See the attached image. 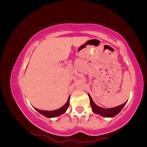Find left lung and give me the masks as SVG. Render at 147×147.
Listing matches in <instances>:
<instances>
[{
	"label": "left lung",
	"mask_w": 147,
	"mask_h": 147,
	"mask_svg": "<svg viewBox=\"0 0 147 147\" xmlns=\"http://www.w3.org/2000/svg\"><path fill=\"white\" fill-rule=\"evenodd\" d=\"M89 99H90V104L92 108V111L96 114H98L99 115L102 116V117H113L115 115L119 113L122 109L125 106L126 103L124 104H121V105L116 106V107L111 108V109H104V108H102L100 106H97L95 102L92 101V99L91 98L90 95L88 94Z\"/></svg>",
	"instance_id": "left-lung-1"
}]
</instances>
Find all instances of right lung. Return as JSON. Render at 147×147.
<instances>
[{
    "label": "right lung",
    "mask_w": 147,
    "mask_h": 147,
    "mask_svg": "<svg viewBox=\"0 0 147 147\" xmlns=\"http://www.w3.org/2000/svg\"><path fill=\"white\" fill-rule=\"evenodd\" d=\"M69 104H70V96H69L67 102L65 103V104H64V105L62 106V107H61L60 109H57V110L48 111L39 110V109H36V108H34V109H35V110L38 111L39 113H41V115H44L45 117H49V118H52V117H58V116L61 115L63 114L66 111L67 109L68 108Z\"/></svg>",
    "instance_id": "1"
}]
</instances>
